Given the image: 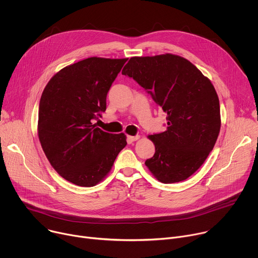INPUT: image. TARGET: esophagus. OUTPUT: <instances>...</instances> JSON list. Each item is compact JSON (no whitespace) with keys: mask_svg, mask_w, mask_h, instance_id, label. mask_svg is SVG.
Segmentation results:
<instances>
[{"mask_svg":"<svg viewBox=\"0 0 258 258\" xmlns=\"http://www.w3.org/2000/svg\"><path fill=\"white\" fill-rule=\"evenodd\" d=\"M140 139V136H127L126 137V141H127V143H130V144H132L133 142H135V141H137V140H139Z\"/></svg>","mask_w":258,"mask_h":258,"instance_id":"esophagus-1","label":"esophagus"}]
</instances>
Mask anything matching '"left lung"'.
Listing matches in <instances>:
<instances>
[{"label":"left lung","instance_id":"8db88e82","mask_svg":"<svg viewBox=\"0 0 258 258\" xmlns=\"http://www.w3.org/2000/svg\"><path fill=\"white\" fill-rule=\"evenodd\" d=\"M122 75L134 79L167 114V128L149 136L155 154L145 161L163 183L187 179L206 160L220 130L219 100L211 82L177 55L132 57Z\"/></svg>","mask_w":258,"mask_h":258}]
</instances>
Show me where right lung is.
I'll list each match as a JSON object with an SVG mask.
<instances>
[{"label":"right lung","mask_w":258,"mask_h":258,"mask_svg":"<svg viewBox=\"0 0 258 258\" xmlns=\"http://www.w3.org/2000/svg\"><path fill=\"white\" fill-rule=\"evenodd\" d=\"M127 59L91 57L64 67L47 84L40 101L38 133L54 169L66 180L93 187L111 169L126 145L124 134L94 124Z\"/></svg>","instance_id":"obj_1"}]
</instances>
